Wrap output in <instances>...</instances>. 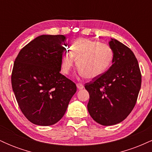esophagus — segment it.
<instances>
[{
  "label": "esophagus",
  "mask_w": 152,
  "mask_h": 152,
  "mask_svg": "<svg viewBox=\"0 0 152 152\" xmlns=\"http://www.w3.org/2000/svg\"><path fill=\"white\" fill-rule=\"evenodd\" d=\"M76 86H77L78 89L79 90H81L83 88V85L81 84V83H77V84H76Z\"/></svg>",
  "instance_id": "34e87169"
}]
</instances>
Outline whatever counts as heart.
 Returning a JSON list of instances; mask_svg holds the SVG:
<instances>
[{
    "label": "heart",
    "instance_id": "1",
    "mask_svg": "<svg viewBox=\"0 0 152 152\" xmlns=\"http://www.w3.org/2000/svg\"><path fill=\"white\" fill-rule=\"evenodd\" d=\"M113 58L114 52L108 44L89 38H77L71 44L70 51L63 54L61 69L64 74H69L76 59L79 74L92 79L108 70Z\"/></svg>",
    "mask_w": 152,
    "mask_h": 152
}]
</instances>
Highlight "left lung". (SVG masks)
I'll return each instance as SVG.
<instances>
[{
	"mask_svg": "<svg viewBox=\"0 0 152 152\" xmlns=\"http://www.w3.org/2000/svg\"><path fill=\"white\" fill-rule=\"evenodd\" d=\"M113 64L104 74L85 84L89 93L87 108L92 118L103 126L120 123L133 110L142 84V75L132 50L111 38Z\"/></svg>",
	"mask_w": 152,
	"mask_h": 152,
	"instance_id": "left-lung-1",
	"label": "left lung"
}]
</instances>
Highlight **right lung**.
Instances as JSON below:
<instances>
[{
	"label": "right lung",
	"instance_id": "add662e5",
	"mask_svg": "<svg viewBox=\"0 0 152 152\" xmlns=\"http://www.w3.org/2000/svg\"><path fill=\"white\" fill-rule=\"evenodd\" d=\"M63 35H41L19 52L11 76L19 107L28 121L50 126L64 116L76 84L60 73L67 46Z\"/></svg>",
	"mask_w": 152,
	"mask_h": 152
}]
</instances>
